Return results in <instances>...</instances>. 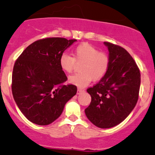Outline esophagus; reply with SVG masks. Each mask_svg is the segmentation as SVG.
<instances>
[{
	"instance_id": "34e87169",
	"label": "esophagus",
	"mask_w": 155,
	"mask_h": 155,
	"mask_svg": "<svg viewBox=\"0 0 155 155\" xmlns=\"http://www.w3.org/2000/svg\"><path fill=\"white\" fill-rule=\"evenodd\" d=\"M84 91V90L83 89H81V88H78V89H77V94H78V95H79V94H81V92H83Z\"/></svg>"
}]
</instances>
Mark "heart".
<instances>
[{"label": "heart", "mask_w": 155, "mask_h": 155, "mask_svg": "<svg viewBox=\"0 0 155 155\" xmlns=\"http://www.w3.org/2000/svg\"><path fill=\"white\" fill-rule=\"evenodd\" d=\"M72 58L63 53L59 59L60 66L63 71H73L76 64L81 63L79 74L69 77V82L79 87H84L92 79L97 81L106 75L109 67V58L104 52H100L96 48L88 44L78 46L74 50Z\"/></svg>", "instance_id": "heart-1"}]
</instances>
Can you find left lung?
I'll use <instances>...</instances> for the list:
<instances>
[{"label": "left lung", "mask_w": 155, "mask_h": 155, "mask_svg": "<svg viewBox=\"0 0 155 155\" xmlns=\"http://www.w3.org/2000/svg\"><path fill=\"white\" fill-rule=\"evenodd\" d=\"M104 44L109 52V67L100 81L87 90L92 99L84 111L95 126L110 128L125 120L136 106L140 74L127 50L109 42Z\"/></svg>", "instance_id": "1"}]
</instances>
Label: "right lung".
Listing matches in <instances>:
<instances>
[{
	"label": "right lung",
	"mask_w": 155,
	"mask_h": 155,
	"mask_svg": "<svg viewBox=\"0 0 155 155\" xmlns=\"http://www.w3.org/2000/svg\"><path fill=\"white\" fill-rule=\"evenodd\" d=\"M76 39L46 38L33 42L16 60L12 90L16 104L33 123L47 125L61 115L77 87L63 85L68 79L59 64L60 57Z\"/></svg>",
	"instance_id": "right-lung-1"
}]
</instances>
